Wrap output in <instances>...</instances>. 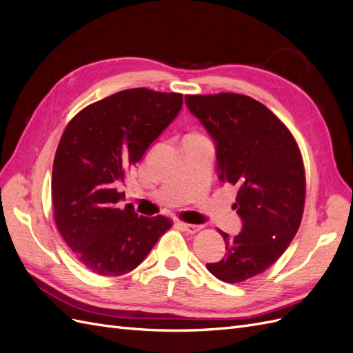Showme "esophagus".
Masks as SVG:
<instances>
[{"label":"esophagus","mask_w":353,"mask_h":353,"mask_svg":"<svg viewBox=\"0 0 353 353\" xmlns=\"http://www.w3.org/2000/svg\"><path fill=\"white\" fill-rule=\"evenodd\" d=\"M178 225L183 228L184 231L190 232V234H194L197 231L201 230V225H196V223H187V222H178Z\"/></svg>","instance_id":"obj_1"}]
</instances>
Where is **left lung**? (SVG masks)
Masks as SVG:
<instances>
[{"instance_id":"8db88e82","label":"left lung","mask_w":353,"mask_h":353,"mask_svg":"<svg viewBox=\"0 0 353 353\" xmlns=\"http://www.w3.org/2000/svg\"><path fill=\"white\" fill-rule=\"evenodd\" d=\"M185 104L216 144L219 179L239 187L234 208L243 228L234 237L219 231L227 253L206 268L223 283H241L275 263L301 225L302 154L287 126L248 95H185Z\"/></svg>"}]
</instances>
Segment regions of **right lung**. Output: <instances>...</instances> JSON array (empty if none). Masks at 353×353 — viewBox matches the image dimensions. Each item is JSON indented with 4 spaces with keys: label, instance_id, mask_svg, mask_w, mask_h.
Masks as SVG:
<instances>
[{
    "label": "right lung",
    "instance_id": "1",
    "mask_svg": "<svg viewBox=\"0 0 353 353\" xmlns=\"http://www.w3.org/2000/svg\"><path fill=\"white\" fill-rule=\"evenodd\" d=\"M183 108V94L132 88L82 109L68 123L52 163L51 199L63 240L85 268L108 276L135 270L172 227L140 216L116 184Z\"/></svg>",
    "mask_w": 353,
    "mask_h": 353
}]
</instances>
